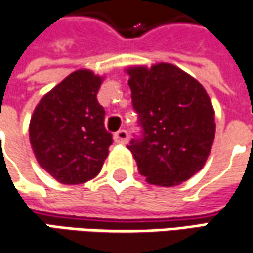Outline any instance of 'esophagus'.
Segmentation results:
<instances>
[{
    "instance_id": "34e87169",
    "label": "esophagus",
    "mask_w": 253,
    "mask_h": 253,
    "mask_svg": "<svg viewBox=\"0 0 253 253\" xmlns=\"http://www.w3.org/2000/svg\"><path fill=\"white\" fill-rule=\"evenodd\" d=\"M128 139H129V135L125 129H121V131H118L114 135V141L117 143H121V145H125L128 142Z\"/></svg>"
}]
</instances>
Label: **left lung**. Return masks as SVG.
Segmentation results:
<instances>
[{
	"label": "left lung",
	"instance_id": "8db88e82",
	"mask_svg": "<svg viewBox=\"0 0 253 253\" xmlns=\"http://www.w3.org/2000/svg\"><path fill=\"white\" fill-rule=\"evenodd\" d=\"M132 107L141 135L131 139L146 181L171 187L189 180L207 161L215 136L214 110L203 85L181 69L159 63L129 67Z\"/></svg>",
	"mask_w": 253,
	"mask_h": 253
}]
</instances>
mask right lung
Wrapping results in <instances>:
<instances>
[{
  "label": "right lung",
  "mask_w": 253,
  "mask_h": 253,
  "mask_svg": "<svg viewBox=\"0 0 253 253\" xmlns=\"http://www.w3.org/2000/svg\"><path fill=\"white\" fill-rule=\"evenodd\" d=\"M102 79L76 70L36 105L29 139L39 165L63 184L94 179L112 143L104 126L105 111L97 101Z\"/></svg>",
  "instance_id": "add662e5"
}]
</instances>
